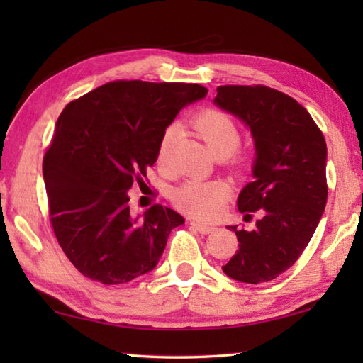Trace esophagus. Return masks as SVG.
<instances>
[{
	"mask_svg": "<svg viewBox=\"0 0 363 363\" xmlns=\"http://www.w3.org/2000/svg\"><path fill=\"white\" fill-rule=\"evenodd\" d=\"M190 225H192L195 230H199L200 233H205V235H206V233H211L214 230L213 225L203 224V223H196V220H192V223H190Z\"/></svg>",
	"mask_w": 363,
	"mask_h": 363,
	"instance_id": "34e87169",
	"label": "esophagus"
}]
</instances>
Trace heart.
<instances>
[{"instance_id":"1","label":"heart","mask_w":363,"mask_h":363,"mask_svg":"<svg viewBox=\"0 0 363 363\" xmlns=\"http://www.w3.org/2000/svg\"><path fill=\"white\" fill-rule=\"evenodd\" d=\"M192 126L214 157H229L230 153L235 152L238 143H240V134H238L235 123L220 110L206 108L203 112L196 113L192 120ZM176 128L171 126L160 138L157 149V158L160 163H164L168 160ZM227 194H229V190L223 182L189 181L174 190L173 201L181 211L190 214V216L211 219L223 208Z\"/></svg>"}]
</instances>
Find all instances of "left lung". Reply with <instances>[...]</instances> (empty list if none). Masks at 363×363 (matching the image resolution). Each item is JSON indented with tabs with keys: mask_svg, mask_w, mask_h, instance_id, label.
Listing matches in <instances>:
<instances>
[{
	"mask_svg": "<svg viewBox=\"0 0 363 363\" xmlns=\"http://www.w3.org/2000/svg\"><path fill=\"white\" fill-rule=\"evenodd\" d=\"M214 106L237 116L255 143L253 181L238 195L242 213L262 210L253 230L237 229L224 274L243 284L277 279L303 253L327 205V144L309 112L266 86H219ZM250 214H245V218Z\"/></svg>",
	"mask_w": 363,
	"mask_h": 363,
	"instance_id": "obj_1",
	"label": "left lung"
}]
</instances>
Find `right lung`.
Returning <instances> with one entry per match:
<instances>
[{
	"mask_svg": "<svg viewBox=\"0 0 363 363\" xmlns=\"http://www.w3.org/2000/svg\"><path fill=\"white\" fill-rule=\"evenodd\" d=\"M206 93L192 83L131 79L99 86L62 110L43 177L57 242L84 277L120 285L157 267L184 218L162 205L133 216L128 192L157 162L179 110Z\"/></svg>",
	"mask_w": 363,
	"mask_h": 363,
	"instance_id": "add662e5",
	"label": "right lung"
}]
</instances>
